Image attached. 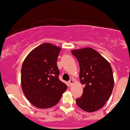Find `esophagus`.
<instances>
[{"instance_id": "34e87169", "label": "esophagus", "mask_w": 130, "mask_h": 130, "mask_svg": "<svg viewBox=\"0 0 130 130\" xmlns=\"http://www.w3.org/2000/svg\"><path fill=\"white\" fill-rule=\"evenodd\" d=\"M74 80H70L69 81V83L70 86H71L73 85V84H74Z\"/></svg>"}]
</instances>
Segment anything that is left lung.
<instances>
[{"label":"left lung","instance_id":"left-lung-1","mask_svg":"<svg viewBox=\"0 0 130 130\" xmlns=\"http://www.w3.org/2000/svg\"><path fill=\"white\" fill-rule=\"evenodd\" d=\"M80 65L82 97L76 99L78 106L86 112H94L104 106L114 88V77L109 62L91 47L73 50Z\"/></svg>","mask_w":130,"mask_h":130}]
</instances>
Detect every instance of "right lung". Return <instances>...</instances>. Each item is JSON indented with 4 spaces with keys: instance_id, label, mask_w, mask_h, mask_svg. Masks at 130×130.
Masks as SVG:
<instances>
[{
    "instance_id": "1",
    "label": "right lung",
    "mask_w": 130,
    "mask_h": 130,
    "mask_svg": "<svg viewBox=\"0 0 130 130\" xmlns=\"http://www.w3.org/2000/svg\"><path fill=\"white\" fill-rule=\"evenodd\" d=\"M61 48L44 43L28 53L21 69V86L26 98L38 108L57 104L68 86L58 78L57 58Z\"/></svg>"
}]
</instances>
